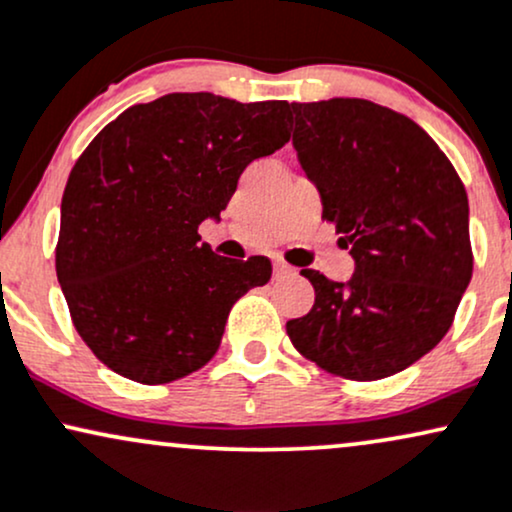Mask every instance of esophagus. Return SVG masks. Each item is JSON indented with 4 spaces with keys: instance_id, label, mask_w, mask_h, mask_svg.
I'll return each mask as SVG.
<instances>
[{
    "instance_id": "esophagus-1",
    "label": "esophagus",
    "mask_w": 512,
    "mask_h": 512,
    "mask_svg": "<svg viewBox=\"0 0 512 512\" xmlns=\"http://www.w3.org/2000/svg\"><path fill=\"white\" fill-rule=\"evenodd\" d=\"M273 273H275V278H287V275H294V273H297V270H294L292 266H287V263L275 261Z\"/></svg>"
}]
</instances>
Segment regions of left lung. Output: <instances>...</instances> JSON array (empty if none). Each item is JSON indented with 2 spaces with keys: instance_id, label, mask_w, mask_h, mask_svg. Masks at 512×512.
Wrapping results in <instances>:
<instances>
[{
  "instance_id": "obj_1",
  "label": "left lung",
  "mask_w": 512,
  "mask_h": 512,
  "mask_svg": "<svg viewBox=\"0 0 512 512\" xmlns=\"http://www.w3.org/2000/svg\"><path fill=\"white\" fill-rule=\"evenodd\" d=\"M292 146L354 273L302 275L316 302L287 321L328 374L378 381L431 352L472 280L470 203L441 148L405 114L362 98L292 102Z\"/></svg>"
}]
</instances>
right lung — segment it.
Segmentation results:
<instances>
[{"label":"right lung","mask_w":512,"mask_h":512,"mask_svg":"<svg viewBox=\"0 0 512 512\" xmlns=\"http://www.w3.org/2000/svg\"><path fill=\"white\" fill-rule=\"evenodd\" d=\"M290 102L170 93L119 114L76 160L62 196L57 280L83 342L114 374L177 381L218 352L266 256L201 244L249 162L290 141Z\"/></svg>","instance_id":"add662e5"}]
</instances>
